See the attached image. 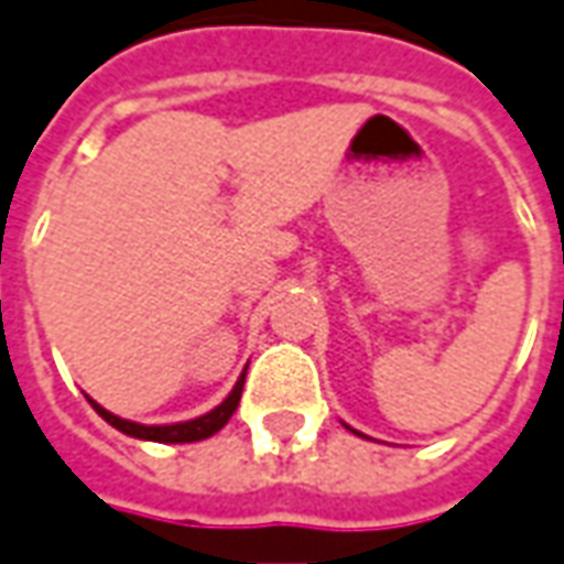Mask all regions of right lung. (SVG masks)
I'll use <instances>...</instances> for the list:
<instances>
[{"instance_id":"add662e5","label":"right lung","mask_w":564,"mask_h":564,"mask_svg":"<svg viewBox=\"0 0 564 564\" xmlns=\"http://www.w3.org/2000/svg\"><path fill=\"white\" fill-rule=\"evenodd\" d=\"M241 388H245V376L236 381L232 394L226 397L217 410L198 415V419H188V422H176V425H139V422H130V419H120V415L108 413L105 406H98L96 400H89V403H93V410H96L108 425H115L117 432L130 434V437H139V441H158V444H192V441H204V437L217 434L223 425L232 419L238 400H241Z\"/></svg>"}]
</instances>
